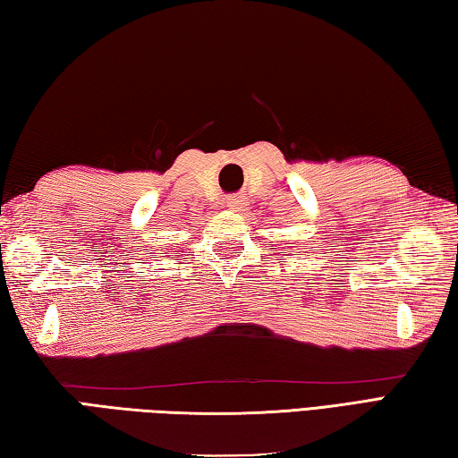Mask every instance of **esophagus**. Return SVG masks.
Listing matches in <instances>:
<instances>
[{
    "label": "esophagus",
    "mask_w": 458,
    "mask_h": 458,
    "mask_svg": "<svg viewBox=\"0 0 458 458\" xmlns=\"http://www.w3.org/2000/svg\"><path fill=\"white\" fill-rule=\"evenodd\" d=\"M226 206L230 208V210H234V212H244L246 206H248V200H246L244 196L234 194V196H228L226 198Z\"/></svg>",
    "instance_id": "obj_1"
}]
</instances>
